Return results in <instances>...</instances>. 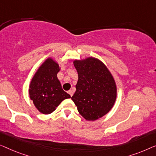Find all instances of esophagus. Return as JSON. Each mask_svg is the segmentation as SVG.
Instances as JSON below:
<instances>
[{
	"mask_svg": "<svg viewBox=\"0 0 156 156\" xmlns=\"http://www.w3.org/2000/svg\"><path fill=\"white\" fill-rule=\"evenodd\" d=\"M68 93H69V95L71 96V97H72V95H73V91H72V90H69V91H68Z\"/></svg>",
	"mask_w": 156,
	"mask_h": 156,
	"instance_id": "34e87169",
	"label": "esophagus"
}]
</instances>
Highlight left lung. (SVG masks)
I'll return each mask as SVG.
<instances>
[{"label":"left lung","instance_id":"left-lung-1","mask_svg":"<svg viewBox=\"0 0 156 156\" xmlns=\"http://www.w3.org/2000/svg\"><path fill=\"white\" fill-rule=\"evenodd\" d=\"M73 65L78 80L71 99L83 117L95 121L108 113L115 105V80L106 66L94 57L75 60Z\"/></svg>","mask_w":156,"mask_h":156}]
</instances>
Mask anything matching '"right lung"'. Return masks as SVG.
Returning <instances> with one entry per match:
<instances>
[{"label":"right lung","instance_id":"obj_1","mask_svg":"<svg viewBox=\"0 0 156 156\" xmlns=\"http://www.w3.org/2000/svg\"><path fill=\"white\" fill-rule=\"evenodd\" d=\"M59 71L58 63L49 57L39 67L30 82V98L44 115L52 113L63 100L71 98L62 89L57 78Z\"/></svg>","mask_w":156,"mask_h":156}]
</instances>
